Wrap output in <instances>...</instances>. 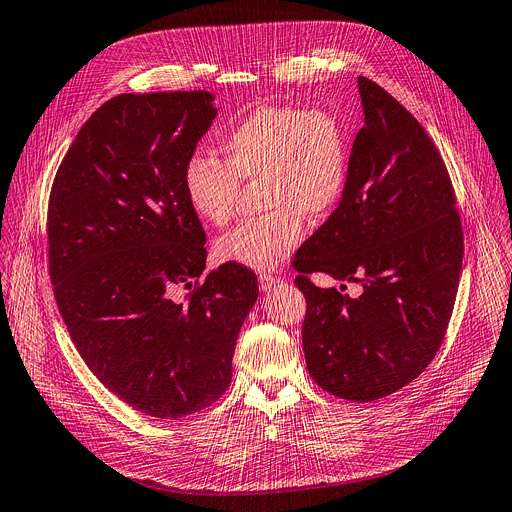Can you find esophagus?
<instances>
[{"mask_svg":"<svg viewBox=\"0 0 512 512\" xmlns=\"http://www.w3.org/2000/svg\"><path fill=\"white\" fill-rule=\"evenodd\" d=\"M258 283H260V289H262L264 293H270L274 287H279L281 279L274 277V274L264 272V274H260V277H258Z\"/></svg>","mask_w":512,"mask_h":512,"instance_id":"34e87169","label":"esophagus"}]
</instances>
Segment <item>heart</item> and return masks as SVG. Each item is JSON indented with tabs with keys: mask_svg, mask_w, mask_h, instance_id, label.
Masks as SVG:
<instances>
[{
	"mask_svg": "<svg viewBox=\"0 0 512 512\" xmlns=\"http://www.w3.org/2000/svg\"><path fill=\"white\" fill-rule=\"evenodd\" d=\"M223 162L190 155L182 184L188 205L203 221L225 225L240 182H264L258 221L242 223L215 242L219 262L268 270L305 238L307 219L320 223L342 201L350 176V137L326 108L260 106L219 141Z\"/></svg>",
	"mask_w": 512,
	"mask_h": 512,
	"instance_id": "1",
	"label": "heart"
}]
</instances>
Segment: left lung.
I'll list each match as a JSON object with an SVG mask.
<instances>
[{
    "mask_svg": "<svg viewBox=\"0 0 512 512\" xmlns=\"http://www.w3.org/2000/svg\"><path fill=\"white\" fill-rule=\"evenodd\" d=\"M359 94L365 127L342 201L293 266L307 301L309 375L336 398L375 402L435 359L457 295L463 231L449 172L422 125L367 77ZM311 271L364 291L320 290L304 277Z\"/></svg>",
    "mask_w": 512,
    "mask_h": 512,
    "instance_id": "left-lung-1",
    "label": "left lung"
}]
</instances>
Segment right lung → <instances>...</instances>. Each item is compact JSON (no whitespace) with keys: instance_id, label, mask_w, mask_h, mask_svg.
Masks as SVG:
<instances>
[{"instance_id":"1","label":"right lung","mask_w":512,"mask_h":512,"mask_svg":"<svg viewBox=\"0 0 512 512\" xmlns=\"http://www.w3.org/2000/svg\"><path fill=\"white\" fill-rule=\"evenodd\" d=\"M213 100L205 90L114 96L77 133L51 188L49 268L69 336L114 396L153 418L223 396L258 299L252 270L205 272V231L184 194Z\"/></svg>"}]
</instances>
